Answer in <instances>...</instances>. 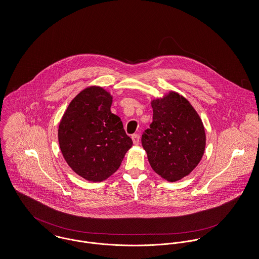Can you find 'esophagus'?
Wrapping results in <instances>:
<instances>
[{
    "instance_id": "1",
    "label": "esophagus",
    "mask_w": 259,
    "mask_h": 259,
    "mask_svg": "<svg viewBox=\"0 0 259 259\" xmlns=\"http://www.w3.org/2000/svg\"><path fill=\"white\" fill-rule=\"evenodd\" d=\"M132 141H133V143L135 144V145H138L139 144L140 141V136L138 134H134V135H132Z\"/></svg>"
}]
</instances>
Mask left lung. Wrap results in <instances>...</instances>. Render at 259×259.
Wrapping results in <instances>:
<instances>
[{
  "label": "left lung",
  "instance_id": "8db88e82",
  "mask_svg": "<svg viewBox=\"0 0 259 259\" xmlns=\"http://www.w3.org/2000/svg\"><path fill=\"white\" fill-rule=\"evenodd\" d=\"M153 122L142 145L156 174L169 182L187 177L200 162L206 146L203 122L184 97L169 92L151 101Z\"/></svg>",
  "mask_w": 259,
  "mask_h": 259
}]
</instances>
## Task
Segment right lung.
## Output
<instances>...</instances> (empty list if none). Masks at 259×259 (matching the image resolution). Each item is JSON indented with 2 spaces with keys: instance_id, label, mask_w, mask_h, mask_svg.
<instances>
[{
  "instance_id": "obj_1",
  "label": "right lung",
  "mask_w": 259,
  "mask_h": 259,
  "mask_svg": "<svg viewBox=\"0 0 259 259\" xmlns=\"http://www.w3.org/2000/svg\"><path fill=\"white\" fill-rule=\"evenodd\" d=\"M111 104L110 93L91 85L72 100L60 121L61 153L73 171L89 181L111 177L133 145Z\"/></svg>"
}]
</instances>
